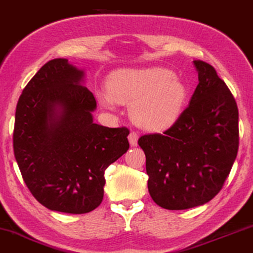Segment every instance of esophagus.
<instances>
[{"label": "esophagus", "instance_id": "1", "mask_svg": "<svg viewBox=\"0 0 253 253\" xmlns=\"http://www.w3.org/2000/svg\"><path fill=\"white\" fill-rule=\"evenodd\" d=\"M127 138H129L130 145H131V146L137 145V141H138V135H137V132L131 131L129 133V136H127Z\"/></svg>", "mask_w": 253, "mask_h": 253}]
</instances>
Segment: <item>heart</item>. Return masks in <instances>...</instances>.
<instances>
[{
  "label": "heart",
  "mask_w": 253,
  "mask_h": 253,
  "mask_svg": "<svg viewBox=\"0 0 253 253\" xmlns=\"http://www.w3.org/2000/svg\"><path fill=\"white\" fill-rule=\"evenodd\" d=\"M186 98L184 84L164 68L124 69L109 79L108 92H99L103 107L130 105V116L137 126L148 131H163L180 116Z\"/></svg>",
  "instance_id": "b5f03b06"
}]
</instances>
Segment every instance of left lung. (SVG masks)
<instances>
[{
    "mask_svg": "<svg viewBox=\"0 0 253 253\" xmlns=\"http://www.w3.org/2000/svg\"><path fill=\"white\" fill-rule=\"evenodd\" d=\"M198 85L188 108L163 135L138 139L146 157L152 201L167 210L210 202L222 189L238 152V108L210 64L193 61Z\"/></svg>",
    "mask_w": 253,
    "mask_h": 253,
    "instance_id": "left-lung-1",
    "label": "left lung"
}]
</instances>
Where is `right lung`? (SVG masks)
<instances>
[{"mask_svg":"<svg viewBox=\"0 0 253 253\" xmlns=\"http://www.w3.org/2000/svg\"><path fill=\"white\" fill-rule=\"evenodd\" d=\"M85 71L55 58L18 99L14 154L28 189L51 211L81 214L104 195V171L129 149L126 127L93 123L97 104Z\"/></svg>","mask_w":253,"mask_h":253,"instance_id":"right-lung-1","label":"right lung"}]
</instances>
